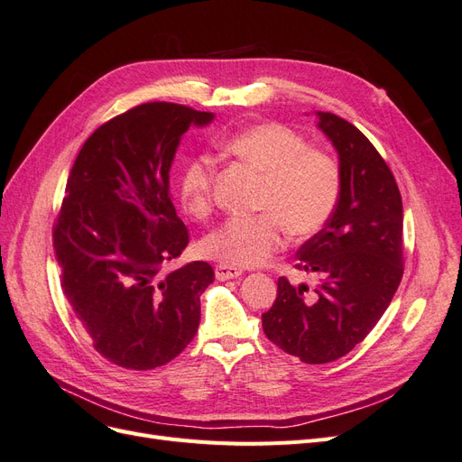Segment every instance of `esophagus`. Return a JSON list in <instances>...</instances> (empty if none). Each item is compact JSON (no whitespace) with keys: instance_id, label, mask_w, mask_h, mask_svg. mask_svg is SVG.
<instances>
[{"instance_id":"obj_1","label":"esophagus","mask_w":462,"mask_h":462,"mask_svg":"<svg viewBox=\"0 0 462 462\" xmlns=\"http://www.w3.org/2000/svg\"><path fill=\"white\" fill-rule=\"evenodd\" d=\"M214 272H216V279H219V282H227V279L243 275L241 268H233V265H223V263H217Z\"/></svg>"}]
</instances>
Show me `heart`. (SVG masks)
I'll return each mask as SVG.
<instances>
[{"label":"heart","instance_id":"obj_1","mask_svg":"<svg viewBox=\"0 0 462 462\" xmlns=\"http://www.w3.org/2000/svg\"><path fill=\"white\" fill-rule=\"evenodd\" d=\"M221 148L263 175L253 217H229L202 241V253L223 265L250 268L275 254L285 229L295 239L324 229L341 197L339 165L328 153L309 148L285 125H253L223 138ZM214 160L192 156L179 179V194L192 217L204 219L214 204Z\"/></svg>","mask_w":462,"mask_h":462}]
</instances>
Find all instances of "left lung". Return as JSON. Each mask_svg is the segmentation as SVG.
<instances>
[{
  "mask_svg": "<svg viewBox=\"0 0 462 462\" xmlns=\"http://www.w3.org/2000/svg\"><path fill=\"white\" fill-rule=\"evenodd\" d=\"M318 127L339 153L341 197L319 233L299 248L297 270L319 285L279 277L262 314L265 337L306 365L333 362L366 337L402 277V200L389 165L353 123L318 111Z\"/></svg>",
  "mask_w": 462,
  "mask_h": 462,
  "instance_id": "left-lung-1",
  "label": "left lung"
}]
</instances>
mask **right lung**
<instances>
[{
	"label": "right lung",
	"instance_id": "obj_1",
	"mask_svg": "<svg viewBox=\"0 0 462 462\" xmlns=\"http://www.w3.org/2000/svg\"><path fill=\"white\" fill-rule=\"evenodd\" d=\"M208 111L148 102L109 119L82 144L53 223L61 289L97 353L127 370L173 360L200 324L212 265L170 270L189 229L170 197V170Z\"/></svg>",
	"mask_w": 462,
	"mask_h": 462
}]
</instances>
